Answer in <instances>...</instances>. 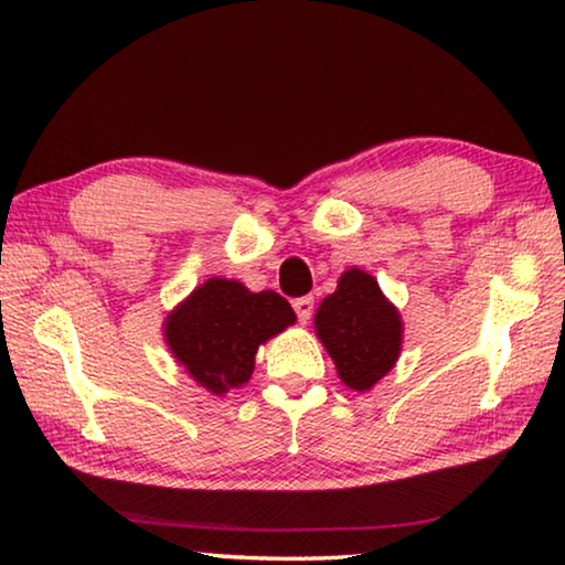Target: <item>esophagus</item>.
Returning <instances> with one entry per match:
<instances>
[{
  "label": "esophagus",
  "instance_id": "34e87169",
  "mask_svg": "<svg viewBox=\"0 0 565 565\" xmlns=\"http://www.w3.org/2000/svg\"><path fill=\"white\" fill-rule=\"evenodd\" d=\"M291 307H294V311H297L299 322L307 324V319L311 317V311H315V299H311V297H299V299L291 301Z\"/></svg>",
  "mask_w": 565,
  "mask_h": 565
}]
</instances>
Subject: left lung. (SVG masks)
<instances>
[{
    "instance_id": "8db88e82",
    "label": "left lung",
    "mask_w": 565,
    "mask_h": 565,
    "mask_svg": "<svg viewBox=\"0 0 565 565\" xmlns=\"http://www.w3.org/2000/svg\"><path fill=\"white\" fill-rule=\"evenodd\" d=\"M317 334L344 385L367 391L388 373L401 352V317L381 286L360 268L342 274L337 291L317 309Z\"/></svg>"
}]
</instances>
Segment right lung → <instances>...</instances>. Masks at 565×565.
<instances>
[{
    "instance_id": "add662e5",
    "label": "right lung",
    "mask_w": 565,
    "mask_h": 565,
    "mask_svg": "<svg viewBox=\"0 0 565 565\" xmlns=\"http://www.w3.org/2000/svg\"><path fill=\"white\" fill-rule=\"evenodd\" d=\"M294 319L281 294H254L238 281L207 279L167 317V342L202 388L221 395L248 381L258 344Z\"/></svg>"
}]
</instances>
